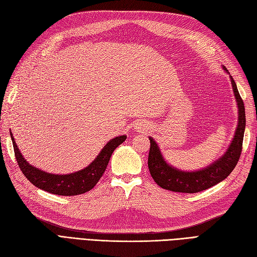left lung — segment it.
Wrapping results in <instances>:
<instances>
[{"label":"left lung","instance_id":"obj_1","mask_svg":"<svg viewBox=\"0 0 257 257\" xmlns=\"http://www.w3.org/2000/svg\"><path fill=\"white\" fill-rule=\"evenodd\" d=\"M227 71V69L223 67ZM228 72V71H227ZM236 105H238V126H236L233 139L228 147L226 153L207 167L196 172H183L179 170L164 160L160 148L153 138H149L151 142L148 165L150 174L154 181L161 188L174 192L196 193L213 187L225 180L238 164L242 151L243 136L245 130V109L238 88L230 76Z\"/></svg>","mask_w":257,"mask_h":257}]
</instances>
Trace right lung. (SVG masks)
<instances>
[{
	"mask_svg": "<svg viewBox=\"0 0 257 257\" xmlns=\"http://www.w3.org/2000/svg\"><path fill=\"white\" fill-rule=\"evenodd\" d=\"M10 134L12 137L13 147H14L16 161L26 178L37 188L44 190L49 193L67 196L78 195L90 191L101 179L114 150L118 146H120L127 138V136H119L109 140L101 152L98 153L96 159L85 168L68 175H55L36 168L26 161L21 151L17 148L12 131H10Z\"/></svg>",
	"mask_w": 257,
	"mask_h": 257,
	"instance_id": "1",
	"label": "right lung"
}]
</instances>
